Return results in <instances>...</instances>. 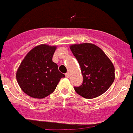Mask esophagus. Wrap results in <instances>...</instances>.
<instances>
[{
	"instance_id": "1",
	"label": "esophagus",
	"mask_w": 133,
	"mask_h": 133,
	"mask_svg": "<svg viewBox=\"0 0 133 133\" xmlns=\"http://www.w3.org/2000/svg\"><path fill=\"white\" fill-rule=\"evenodd\" d=\"M70 73H69V72H67L66 74H65V76H66L67 78H69V77H70Z\"/></svg>"
}]
</instances>
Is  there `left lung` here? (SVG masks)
I'll list each match as a JSON object with an SVG mask.
<instances>
[{
    "mask_svg": "<svg viewBox=\"0 0 133 133\" xmlns=\"http://www.w3.org/2000/svg\"><path fill=\"white\" fill-rule=\"evenodd\" d=\"M70 49L79 63L83 77L81 85L74 87L76 92L88 99L104 94L115 79V68L111 60L94 44H74Z\"/></svg>",
    "mask_w": 133,
    "mask_h": 133,
    "instance_id": "left-lung-1",
    "label": "left lung"
}]
</instances>
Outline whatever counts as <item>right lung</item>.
Instances as JSON below:
<instances>
[{"mask_svg":"<svg viewBox=\"0 0 133 133\" xmlns=\"http://www.w3.org/2000/svg\"><path fill=\"white\" fill-rule=\"evenodd\" d=\"M55 46L42 44L32 49L20 63L16 78L24 92L35 98L48 96L65 75L52 61Z\"/></svg>","mask_w":133,"mask_h":133,"instance_id":"right-lung-1","label":"right lung"}]
</instances>
